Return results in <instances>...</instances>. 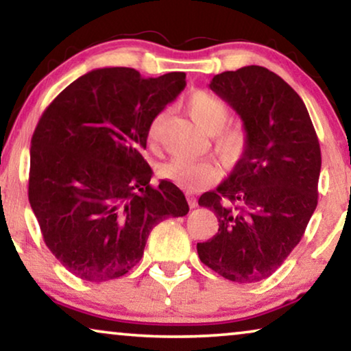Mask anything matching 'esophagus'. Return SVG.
I'll return each instance as SVG.
<instances>
[{"label":"esophagus","mask_w":351,"mask_h":351,"mask_svg":"<svg viewBox=\"0 0 351 351\" xmlns=\"http://www.w3.org/2000/svg\"><path fill=\"white\" fill-rule=\"evenodd\" d=\"M186 199H189V204H190V208H196V206H198V201H196L195 196L189 195V196H186Z\"/></svg>","instance_id":"1"}]
</instances>
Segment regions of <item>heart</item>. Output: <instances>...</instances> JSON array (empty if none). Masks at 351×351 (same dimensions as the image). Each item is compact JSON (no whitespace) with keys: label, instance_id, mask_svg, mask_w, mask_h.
I'll use <instances>...</instances> for the list:
<instances>
[{"label":"heart","instance_id":"b5f03b06","mask_svg":"<svg viewBox=\"0 0 351 351\" xmlns=\"http://www.w3.org/2000/svg\"><path fill=\"white\" fill-rule=\"evenodd\" d=\"M185 108L191 119L208 134H214L215 148L225 161H237L246 148L247 137L241 128L227 126L228 107L217 95L208 90H193L185 99ZM165 113L156 114L148 126L147 137L150 143H156L161 136ZM217 167L208 160H191V158H172L161 167V176L174 184L195 190L206 186L217 179Z\"/></svg>","mask_w":351,"mask_h":351}]
</instances>
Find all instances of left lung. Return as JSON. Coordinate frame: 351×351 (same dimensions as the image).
I'll use <instances>...</instances> for the list:
<instances>
[{
  "instance_id": "1",
  "label": "left lung",
  "mask_w": 351,
  "mask_h": 351,
  "mask_svg": "<svg viewBox=\"0 0 351 351\" xmlns=\"http://www.w3.org/2000/svg\"><path fill=\"white\" fill-rule=\"evenodd\" d=\"M209 88L243 119L247 143L232 174L199 196L219 232L196 249L225 280L256 282L281 267L315 213L318 136L300 95L265 66L223 71Z\"/></svg>"
}]
</instances>
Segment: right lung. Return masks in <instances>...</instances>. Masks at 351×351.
Segmentation results:
<instances>
[{
    "label": "right lung",
    "mask_w": 351,
    "mask_h": 351,
    "mask_svg": "<svg viewBox=\"0 0 351 351\" xmlns=\"http://www.w3.org/2000/svg\"><path fill=\"white\" fill-rule=\"evenodd\" d=\"M186 86L185 73L142 78L126 66L80 76L41 114L32 137L28 201L43 239L81 280L119 278L143 256L153 227L182 217L179 186L150 185L147 131Z\"/></svg>",
    "instance_id": "obj_1"
}]
</instances>
